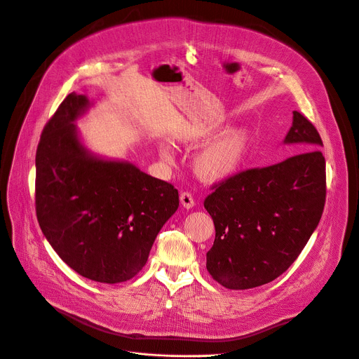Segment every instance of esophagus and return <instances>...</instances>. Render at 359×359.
<instances>
[{
	"mask_svg": "<svg viewBox=\"0 0 359 359\" xmlns=\"http://www.w3.org/2000/svg\"><path fill=\"white\" fill-rule=\"evenodd\" d=\"M180 203H182V205H183V208H186V209L194 208L195 201H194L192 194H189V192H182V194H180Z\"/></svg>",
	"mask_w": 359,
	"mask_h": 359,
	"instance_id": "1",
	"label": "esophagus"
}]
</instances>
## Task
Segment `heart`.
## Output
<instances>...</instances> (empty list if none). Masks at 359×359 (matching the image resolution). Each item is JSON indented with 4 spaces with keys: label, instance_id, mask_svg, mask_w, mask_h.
I'll return each mask as SVG.
<instances>
[{
    "label": "heart",
    "instance_id": "b5f03b06",
    "mask_svg": "<svg viewBox=\"0 0 359 359\" xmlns=\"http://www.w3.org/2000/svg\"><path fill=\"white\" fill-rule=\"evenodd\" d=\"M187 140H194L189 137ZM251 135L244 128H235L224 133L210 141L195 157V170L206 182H219L232 176L244 161L250 149ZM160 156L170 161L173 151L169 144L160 142Z\"/></svg>",
    "mask_w": 359,
    "mask_h": 359
}]
</instances>
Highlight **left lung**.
Returning <instances> with one entry per match:
<instances>
[{
    "instance_id": "1",
    "label": "left lung",
    "mask_w": 359,
    "mask_h": 359,
    "mask_svg": "<svg viewBox=\"0 0 359 359\" xmlns=\"http://www.w3.org/2000/svg\"><path fill=\"white\" fill-rule=\"evenodd\" d=\"M284 142L300 153L229 176L213 184L203 202L215 225L206 269L226 289H252L281 276L322 218L326 201L322 138L294 111Z\"/></svg>"
}]
</instances>
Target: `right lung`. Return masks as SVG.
<instances>
[{"instance_id": "1", "label": "right lung", "mask_w": 359, "mask_h": 359, "mask_svg": "<svg viewBox=\"0 0 359 359\" xmlns=\"http://www.w3.org/2000/svg\"><path fill=\"white\" fill-rule=\"evenodd\" d=\"M89 105L85 95L72 92L43 128L36 215L46 240L70 269L114 284L146 266L158 231L179 208V192L128 161L89 153L75 127Z\"/></svg>"}]
</instances>
